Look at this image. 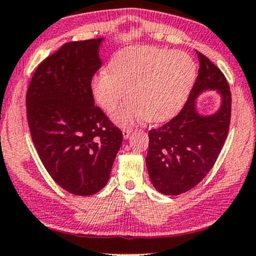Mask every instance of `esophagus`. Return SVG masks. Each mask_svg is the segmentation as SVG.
<instances>
[{
  "mask_svg": "<svg viewBox=\"0 0 256 256\" xmlns=\"http://www.w3.org/2000/svg\"><path fill=\"white\" fill-rule=\"evenodd\" d=\"M131 132H132V128H122V136H124V138L126 139V138H128V136L131 134Z\"/></svg>",
  "mask_w": 256,
  "mask_h": 256,
  "instance_id": "esophagus-1",
  "label": "esophagus"
}]
</instances>
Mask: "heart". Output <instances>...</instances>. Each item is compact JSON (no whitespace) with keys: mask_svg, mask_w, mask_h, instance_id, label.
<instances>
[{"mask_svg":"<svg viewBox=\"0 0 256 256\" xmlns=\"http://www.w3.org/2000/svg\"><path fill=\"white\" fill-rule=\"evenodd\" d=\"M196 74V64L184 52L154 46L125 48L112 56L108 70L92 77L91 94L103 110L111 112L126 91L130 98L114 114L119 124L142 118L160 122L182 108Z\"/></svg>","mask_w":256,"mask_h":256,"instance_id":"1","label":"heart"}]
</instances>
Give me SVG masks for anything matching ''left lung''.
Wrapping results in <instances>:
<instances>
[{"label": "left lung", "instance_id": "1", "mask_svg": "<svg viewBox=\"0 0 256 256\" xmlns=\"http://www.w3.org/2000/svg\"><path fill=\"white\" fill-rule=\"evenodd\" d=\"M196 54L199 72L182 111L148 131L146 165L153 186L165 196H179L202 182L216 164L230 131V85L216 64L199 51ZM206 88L216 90L223 103L216 114L202 118L195 111V98Z\"/></svg>", "mask_w": 256, "mask_h": 256}]
</instances>
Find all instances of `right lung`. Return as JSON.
<instances>
[{
  "mask_svg": "<svg viewBox=\"0 0 256 256\" xmlns=\"http://www.w3.org/2000/svg\"><path fill=\"white\" fill-rule=\"evenodd\" d=\"M100 42L63 44L38 64L26 91V119L40 159L51 178L76 196H92L106 185L122 142L91 94L102 66Z\"/></svg>",
  "mask_w": 256,
  "mask_h": 256,
  "instance_id": "1",
  "label": "right lung"
}]
</instances>
